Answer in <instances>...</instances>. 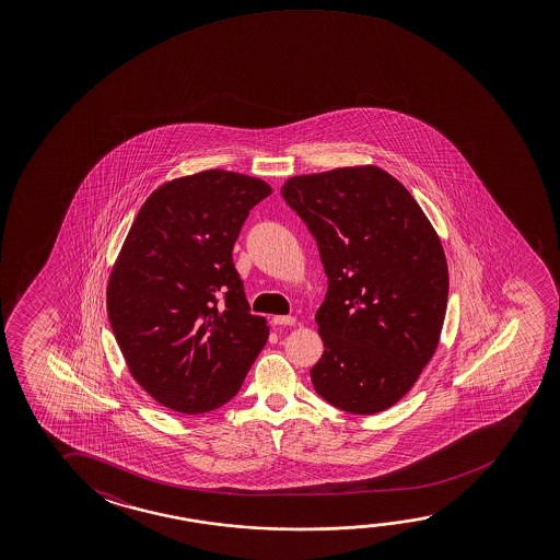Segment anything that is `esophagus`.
I'll use <instances>...</instances> for the list:
<instances>
[{
  "label": "esophagus",
  "instance_id": "34e87169",
  "mask_svg": "<svg viewBox=\"0 0 560 560\" xmlns=\"http://www.w3.org/2000/svg\"><path fill=\"white\" fill-rule=\"evenodd\" d=\"M273 324L276 326H293L294 318L293 316H273Z\"/></svg>",
  "mask_w": 560,
  "mask_h": 560
}]
</instances>
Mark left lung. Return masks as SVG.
Masks as SVG:
<instances>
[{
	"label": "left lung",
	"mask_w": 560,
	"mask_h": 560,
	"mask_svg": "<svg viewBox=\"0 0 560 560\" xmlns=\"http://www.w3.org/2000/svg\"><path fill=\"white\" fill-rule=\"evenodd\" d=\"M281 195L311 230L328 277L314 390L343 412H383L440 341L450 294L440 238L406 187L375 165L296 175Z\"/></svg>",
	"instance_id": "obj_1"
}]
</instances>
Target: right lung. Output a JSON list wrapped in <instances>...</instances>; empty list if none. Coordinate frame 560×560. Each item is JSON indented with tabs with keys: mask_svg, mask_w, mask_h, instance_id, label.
<instances>
[{
	"mask_svg": "<svg viewBox=\"0 0 560 560\" xmlns=\"http://www.w3.org/2000/svg\"><path fill=\"white\" fill-rule=\"evenodd\" d=\"M271 187L207 170L148 197L107 287L110 328L130 375L182 413L221 408L266 346L232 261L242 224Z\"/></svg>",
	"mask_w": 560,
	"mask_h": 560,
	"instance_id": "1",
	"label": "right lung"
}]
</instances>
